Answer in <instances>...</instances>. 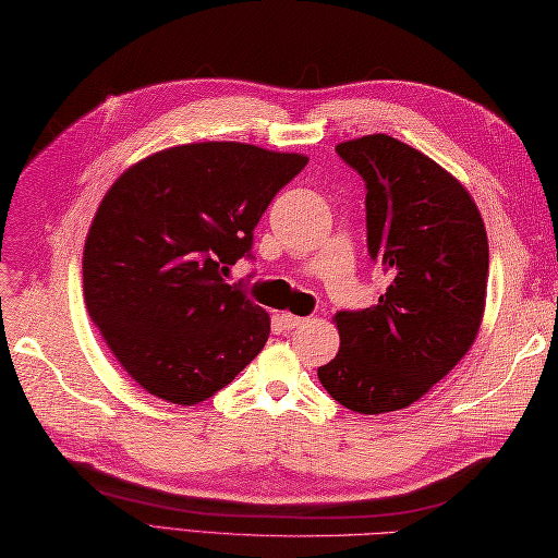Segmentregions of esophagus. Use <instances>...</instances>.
Segmentation results:
<instances>
[{
	"label": "esophagus",
	"mask_w": 558,
	"mask_h": 558,
	"mask_svg": "<svg viewBox=\"0 0 558 558\" xmlns=\"http://www.w3.org/2000/svg\"><path fill=\"white\" fill-rule=\"evenodd\" d=\"M306 322V318H302V316H294V314H280V326L286 328V330H292V328H298V326H302Z\"/></svg>",
	"instance_id": "obj_1"
}]
</instances>
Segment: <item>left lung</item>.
Instances as JSON below:
<instances>
[{
    "label": "left lung",
    "mask_w": 558,
    "mask_h": 558,
    "mask_svg": "<svg viewBox=\"0 0 558 558\" xmlns=\"http://www.w3.org/2000/svg\"><path fill=\"white\" fill-rule=\"evenodd\" d=\"M336 153L364 180L366 246L390 286L369 310L336 314L340 350L318 381L352 412H393L429 393L475 342L487 230L468 189L402 141L372 134Z\"/></svg>",
    "instance_id": "obj_1"
}]
</instances>
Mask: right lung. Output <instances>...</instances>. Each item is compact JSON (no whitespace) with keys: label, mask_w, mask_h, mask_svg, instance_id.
<instances>
[{"label":"right lung","mask_w":558,"mask_h":558,"mask_svg":"<svg viewBox=\"0 0 558 558\" xmlns=\"http://www.w3.org/2000/svg\"><path fill=\"white\" fill-rule=\"evenodd\" d=\"M310 162L234 141L153 153L98 206L83 246V298L134 381L174 405L228 386L270 333V316L225 282L252 258L268 204Z\"/></svg>","instance_id":"1"}]
</instances>
